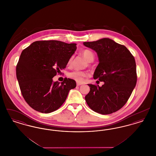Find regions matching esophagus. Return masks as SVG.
<instances>
[{
	"label": "esophagus",
	"mask_w": 156,
	"mask_h": 156,
	"mask_svg": "<svg viewBox=\"0 0 156 156\" xmlns=\"http://www.w3.org/2000/svg\"><path fill=\"white\" fill-rule=\"evenodd\" d=\"M82 85V83L76 82V85H77V86H80V85Z\"/></svg>",
	"instance_id": "1"
}]
</instances>
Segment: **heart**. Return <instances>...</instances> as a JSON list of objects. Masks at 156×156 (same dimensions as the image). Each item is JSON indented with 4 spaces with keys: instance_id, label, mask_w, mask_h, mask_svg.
Returning <instances> with one entry per match:
<instances>
[{
    "instance_id": "1",
    "label": "heart",
    "mask_w": 156,
    "mask_h": 156,
    "mask_svg": "<svg viewBox=\"0 0 156 156\" xmlns=\"http://www.w3.org/2000/svg\"><path fill=\"white\" fill-rule=\"evenodd\" d=\"M82 56L85 58V59L88 61V62H92L94 59V54L92 52L91 50H83L81 52ZM73 59H74V55H72L68 61V64L69 66H71L73 64ZM88 73L87 72H85V71H73L71 73H69L68 74V76L73 80H75L76 81L78 82H82L83 81L84 79L87 77L88 76Z\"/></svg>"
}]
</instances>
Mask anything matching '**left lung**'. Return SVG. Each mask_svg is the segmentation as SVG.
<instances>
[{
	"label": "left lung",
	"mask_w": 156,
	"mask_h": 156,
	"mask_svg": "<svg viewBox=\"0 0 156 156\" xmlns=\"http://www.w3.org/2000/svg\"><path fill=\"white\" fill-rule=\"evenodd\" d=\"M83 44L97 52L99 63L94 78L104 82L102 87L88 84L90 91L85 97L87 104L102 115L118 111L126 104L136 85L133 56L125 45L108 38Z\"/></svg>",
	"instance_id": "obj_1"
}]
</instances>
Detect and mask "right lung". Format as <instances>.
Returning a JSON list of instances; mask_svg holds the SVG:
<instances>
[{
  "label": "right lung",
  "mask_w": 156,
  "mask_h": 156,
  "mask_svg": "<svg viewBox=\"0 0 156 156\" xmlns=\"http://www.w3.org/2000/svg\"><path fill=\"white\" fill-rule=\"evenodd\" d=\"M57 40L37 41L23 50L16 66V77L23 97L31 108L41 113L57 110L76 87L66 78L61 84L52 78L64 69L76 46Z\"/></svg>",
  "instance_id": "1"
}]
</instances>
